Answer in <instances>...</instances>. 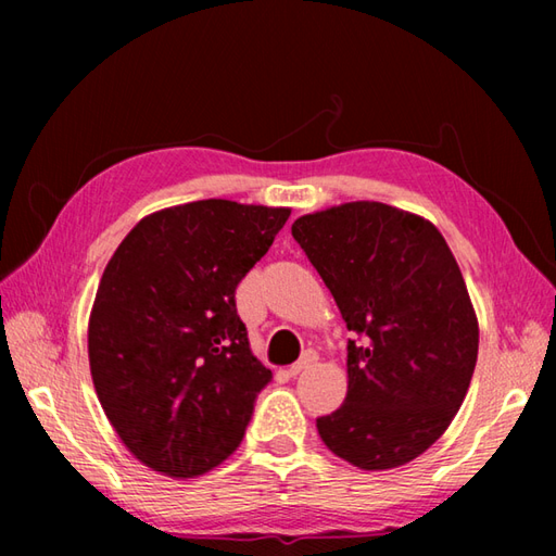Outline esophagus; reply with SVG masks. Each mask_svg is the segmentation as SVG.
Segmentation results:
<instances>
[{
	"label": "esophagus",
	"mask_w": 556,
	"mask_h": 556,
	"mask_svg": "<svg viewBox=\"0 0 556 556\" xmlns=\"http://www.w3.org/2000/svg\"><path fill=\"white\" fill-rule=\"evenodd\" d=\"M315 361H317V353H315L313 349H308L296 363L291 365V368H289L287 372H289V375H299V372H303V370H308Z\"/></svg>",
	"instance_id": "1"
}]
</instances>
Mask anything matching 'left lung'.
<instances>
[{"label": "left lung", "instance_id": "8db88e82", "mask_svg": "<svg viewBox=\"0 0 556 556\" xmlns=\"http://www.w3.org/2000/svg\"><path fill=\"white\" fill-rule=\"evenodd\" d=\"M291 233L353 332L349 392L317 418L320 440L363 470L404 466L440 440L476 370L464 275L434 224L384 203L315 212Z\"/></svg>", "mask_w": 556, "mask_h": 556}]
</instances>
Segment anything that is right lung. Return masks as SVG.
I'll return each instance as SVG.
<instances>
[{
    "mask_svg": "<svg viewBox=\"0 0 556 556\" xmlns=\"http://www.w3.org/2000/svg\"><path fill=\"white\" fill-rule=\"evenodd\" d=\"M291 210L195 200L140 219L100 279L90 372L122 442L191 478L241 444L271 372L248 346L236 287Z\"/></svg>",
    "mask_w": 556,
    "mask_h": 556,
    "instance_id": "obj_1",
    "label": "right lung"
}]
</instances>
